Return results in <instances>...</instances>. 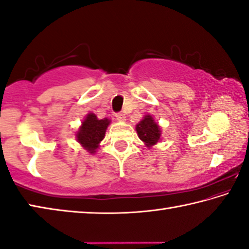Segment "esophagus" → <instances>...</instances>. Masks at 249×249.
<instances>
[{
    "instance_id": "obj_1",
    "label": "esophagus",
    "mask_w": 249,
    "mask_h": 249,
    "mask_svg": "<svg viewBox=\"0 0 249 249\" xmlns=\"http://www.w3.org/2000/svg\"><path fill=\"white\" fill-rule=\"evenodd\" d=\"M115 117H116V121H119V122H124L126 120L125 114H123V113H116Z\"/></svg>"
}]
</instances>
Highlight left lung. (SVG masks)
Wrapping results in <instances>:
<instances>
[{
	"label": "left lung",
	"instance_id": "left-lung-1",
	"mask_svg": "<svg viewBox=\"0 0 249 249\" xmlns=\"http://www.w3.org/2000/svg\"><path fill=\"white\" fill-rule=\"evenodd\" d=\"M135 129H136L140 140L144 142L148 149L161 141V128L155 121L153 115L147 114L142 116V120L136 124Z\"/></svg>",
	"mask_w": 249,
	"mask_h": 249
}]
</instances>
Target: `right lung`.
<instances>
[{"instance_id":"right-lung-1","label":"right lung","mask_w":249,"mask_h":249,"mask_svg":"<svg viewBox=\"0 0 249 249\" xmlns=\"http://www.w3.org/2000/svg\"><path fill=\"white\" fill-rule=\"evenodd\" d=\"M109 124L111 120L107 117L100 120L94 113H88L75 132L77 142L89 154H95L100 147V142L104 140Z\"/></svg>"}]
</instances>
